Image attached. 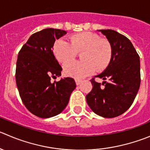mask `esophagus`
Listing matches in <instances>:
<instances>
[{
  "mask_svg": "<svg viewBox=\"0 0 150 150\" xmlns=\"http://www.w3.org/2000/svg\"><path fill=\"white\" fill-rule=\"evenodd\" d=\"M75 81L76 85H80L81 83V80H79V79H75Z\"/></svg>",
  "mask_w": 150,
  "mask_h": 150,
  "instance_id": "esophagus-1",
  "label": "esophagus"
}]
</instances>
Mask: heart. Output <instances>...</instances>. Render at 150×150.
<instances>
[{"label":"heart","instance_id":"1","mask_svg":"<svg viewBox=\"0 0 150 150\" xmlns=\"http://www.w3.org/2000/svg\"><path fill=\"white\" fill-rule=\"evenodd\" d=\"M69 42L59 40L53 45V53L61 63L71 61L78 53H81L82 61L69 62L64 66V72L67 76L83 78L91 75L95 69L97 72L104 70L110 64L112 46L107 39L85 31L71 36Z\"/></svg>","mask_w":150,"mask_h":150}]
</instances>
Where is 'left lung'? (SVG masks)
<instances>
[{
  "mask_svg": "<svg viewBox=\"0 0 150 150\" xmlns=\"http://www.w3.org/2000/svg\"><path fill=\"white\" fill-rule=\"evenodd\" d=\"M99 31L111 44L112 58L105 70L95 76L104 80V86L93 78L92 89L86 98L96 114L114 118L125 112L136 98L141 83L140 59L131 42L124 35L110 29Z\"/></svg>",
  "mask_w": 150,
  "mask_h": 150,
  "instance_id": "8db88e82",
  "label": "left lung"
}]
</instances>
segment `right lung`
<instances>
[{
	"mask_svg": "<svg viewBox=\"0 0 150 150\" xmlns=\"http://www.w3.org/2000/svg\"><path fill=\"white\" fill-rule=\"evenodd\" d=\"M66 33L60 29H43L32 34L18 53L15 79L20 98L26 108L40 118L60 114L76 87L72 78L51 81L62 70L52 48L56 40Z\"/></svg>",
	"mask_w": 150,
	"mask_h": 150,
	"instance_id": "right-lung-1",
	"label": "right lung"
}]
</instances>
